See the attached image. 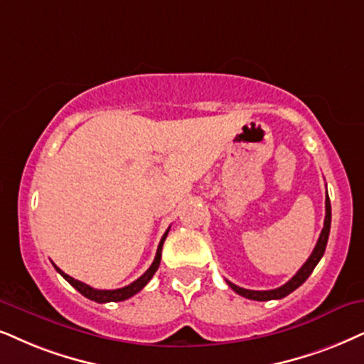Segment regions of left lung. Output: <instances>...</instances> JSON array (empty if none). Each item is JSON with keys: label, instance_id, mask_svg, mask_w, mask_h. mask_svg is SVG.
I'll list each match as a JSON object with an SVG mask.
<instances>
[{"label": "left lung", "instance_id": "8db88e82", "mask_svg": "<svg viewBox=\"0 0 364 364\" xmlns=\"http://www.w3.org/2000/svg\"><path fill=\"white\" fill-rule=\"evenodd\" d=\"M329 230H331V201H329V196L326 195V218H324L323 232H321V235H319V240H317L314 250H312V254L309 259H307L306 264L299 269V272L294 275L289 282H285L282 287L272 289V291H250V289L238 287V285L228 282V280H227V284L237 294H240V296L247 297V299H252V301H272V299H282L285 296H289V294L294 292L297 287H301V285L306 282L307 277L312 274V270H314V267L319 264L321 257L324 255L326 245H328Z\"/></svg>", "mask_w": 364, "mask_h": 364}]
</instances>
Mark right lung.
I'll list each match as a JSON object with an SVG mask.
<instances>
[{
    "mask_svg": "<svg viewBox=\"0 0 364 364\" xmlns=\"http://www.w3.org/2000/svg\"><path fill=\"white\" fill-rule=\"evenodd\" d=\"M168 232H169V228L166 230V233H164L163 238H161V242H159V245H158V252H156V257H154V262H153V264H151L149 269L146 270V272L142 274L139 279L134 280V282L126 285V287H122V289H114V291H100V289H94V287H90V285L80 282V280L70 277V275H67L65 272H63V270H60L55 264H53V267H55V269H57V272L62 275V277L65 279L68 284L72 285V287H75L77 291L82 294V296H85L87 299H90V301L99 302V304H104V302H121V301H126V299L132 297V296H134V294L139 292L141 289L144 287V285L148 284L151 279H153L154 272H156V270H158V267H159L161 250H163V243H164V240H166Z\"/></svg>",
    "mask_w": 364,
    "mask_h": 364,
    "instance_id": "right-lung-1",
    "label": "right lung"
}]
</instances>
